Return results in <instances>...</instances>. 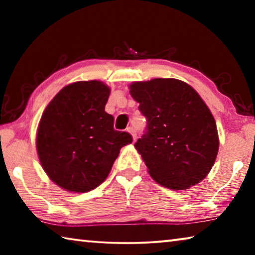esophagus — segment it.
<instances>
[{
  "instance_id": "esophagus-1",
  "label": "esophagus",
  "mask_w": 255,
  "mask_h": 255,
  "mask_svg": "<svg viewBox=\"0 0 255 255\" xmlns=\"http://www.w3.org/2000/svg\"><path fill=\"white\" fill-rule=\"evenodd\" d=\"M127 131H128L129 133H130V135L132 136V139H133V140H136V138H137V132H136L135 129H133L132 127H128V128H127Z\"/></svg>"
}]
</instances>
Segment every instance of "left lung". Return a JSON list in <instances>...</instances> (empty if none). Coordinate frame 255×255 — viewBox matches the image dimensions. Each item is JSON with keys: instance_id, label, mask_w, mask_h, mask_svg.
Wrapping results in <instances>:
<instances>
[{"instance_id": "8db88e82", "label": "left lung", "mask_w": 255, "mask_h": 255, "mask_svg": "<svg viewBox=\"0 0 255 255\" xmlns=\"http://www.w3.org/2000/svg\"><path fill=\"white\" fill-rule=\"evenodd\" d=\"M130 94L147 119L135 147L152 178L185 190L204 180L219 147L216 122L195 89L176 79L133 82Z\"/></svg>"}]
</instances>
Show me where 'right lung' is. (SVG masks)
<instances>
[{
    "instance_id": "add662e5",
    "label": "right lung",
    "mask_w": 255,
    "mask_h": 255,
    "mask_svg": "<svg viewBox=\"0 0 255 255\" xmlns=\"http://www.w3.org/2000/svg\"><path fill=\"white\" fill-rule=\"evenodd\" d=\"M110 89L100 81L68 84L46 107L37 131V153L50 180L71 192H88L109 175L130 133L114 129L105 107Z\"/></svg>"
}]
</instances>
